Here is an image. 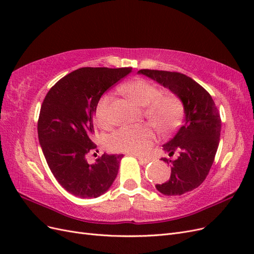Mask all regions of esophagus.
Wrapping results in <instances>:
<instances>
[{
    "instance_id": "obj_1",
    "label": "esophagus",
    "mask_w": 254,
    "mask_h": 254,
    "mask_svg": "<svg viewBox=\"0 0 254 254\" xmlns=\"http://www.w3.org/2000/svg\"><path fill=\"white\" fill-rule=\"evenodd\" d=\"M137 159H139L141 162H143V163H149L150 161H151V159H149V158H144V157H141V156H135Z\"/></svg>"
}]
</instances>
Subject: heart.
Returning a JSON list of instances; mask_svg holds the SVG:
<instances>
[{
  "label": "heart",
  "instance_id": "1",
  "mask_svg": "<svg viewBox=\"0 0 254 254\" xmlns=\"http://www.w3.org/2000/svg\"><path fill=\"white\" fill-rule=\"evenodd\" d=\"M124 94L132 102L145 107L144 114L160 133L168 134L179 125L182 118V104L174 94H161L162 91L146 79H135L122 88ZM111 96L104 94L96 105L95 117L101 126L109 123L108 107ZM156 134L149 125L123 127L107 139V148L115 152L144 155L155 142Z\"/></svg>",
  "mask_w": 254,
  "mask_h": 254
}]
</instances>
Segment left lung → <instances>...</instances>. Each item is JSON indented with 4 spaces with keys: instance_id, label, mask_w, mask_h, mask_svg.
<instances>
[{
    "instance_id": "8db88e82",
    "label": "left lung",
    "mask_w": 254,
    "mask_h": 254,
    "mask_svg": "<svg viewBox=\"0 0 254 254\" xmlns=\"http://www.w3.org/2000/svg\"><path fill=\"white\" fill-rule=\"evenodd\" d=\"M137 73L170 89L183 104V125L162 146L168 156L178 152V158L161 159L171 165V178L156 186L163 195H183L200 186L211 170L220 137L218 109L209 92L187 75L158 70H140Z\"/></svg>"
}]
</instances>
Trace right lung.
I'll use <instances>...</instances> for the list:
<instances>
[{"label":"right lung","mask_w":254,"mask_h":254,"mask_svg":"<svg viewBox=\"0 0 254 254\" xmlns=\"http://www.w3.org/2000/svg\"><path fill=\"white\" fill-rule=\"evenodd\" d=\"M131 67H81L48 92L38 120V137L51 172L68 193L96 198L117 178L123 155L104 153L94 164L87 155L96 145L94 114L99 98Z\"/></svg>","instance_id":"right-lung-1"}]
</instances>
